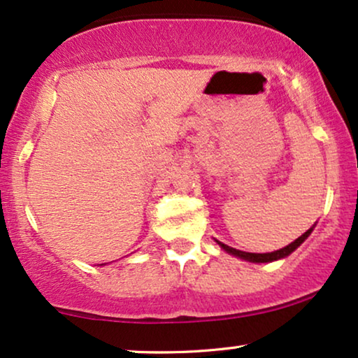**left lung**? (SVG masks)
<instances>
[{
    "mask_svg": "<svg viewBox=\"0 0 358 358\" xmlns=\"http://www.w3.org/2000/svg\"><path fill=\"white\" fill-rule=\"evenodd\" d=\"M312 229H314V228L307 229V231L302 234V236L297 238L296 241H292L291 244H287V246L282 248V250H278V251H273V252H262V255H259V252L239 251V250H234V248H231V246H228V244H223V243H220V241H216V243H218L220 246L223 248L226 252H229V255H233V256H236V257H241V259H244V261H250V262H273V261L282 259V257H286V256L291 255L292 251H296L297 248H299L301 244L306 241L307 236H309V234L312 233Z\"/></svg>",
    "mask_w": 358,
    "mask_h": 358,
    "instance_id": "left-lung-1",
    "label": "left lung"
}]
</instances>
